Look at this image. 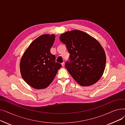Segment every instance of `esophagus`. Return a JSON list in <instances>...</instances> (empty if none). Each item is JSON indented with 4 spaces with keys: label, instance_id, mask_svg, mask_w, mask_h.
I'll return each mask as SVG.
<instances>
[{
    "label": "esophagus",
    "instance_id": "1",
    "mask_svg": "<svg viewBox=\"0 0 125 125\" xmlns=\"http://www.w3.org/2000/svg\"><path fill=\"white\" fill-rule=\"evenodd\" d=\"M61 65H62V66L63 67H64V66H65V63H64V62L62 63H61Z\"/></svg>",
    "mask_w": 125,
    "mask_h": 125
}]
</instances>
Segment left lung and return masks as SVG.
I'll list each match as a JSON object with an SVG mask.
<instances>
[{"label": "left lung", "instance_id": "left-lung-1", "mask_svg": "<svg viewBox=\"0 0 125 125\" xmlns=\"http://www.w3.org/2000/svg\"><path fill=\"white\" fill-rule=\"evenodd\" d=\"M70 54L65 67L82 86L93 84L102 76L105 68L106 56L98 42L80 30L66 32L60 36Z\"/></svg>", "mask_w": 125, "mask_h": 125}]
</instances>
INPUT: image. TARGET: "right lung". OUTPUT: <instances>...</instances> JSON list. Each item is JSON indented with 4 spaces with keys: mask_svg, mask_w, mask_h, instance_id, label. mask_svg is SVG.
Segmentation results:
<instances>
[{
    "mask_svg": "<svg viewBox=\"0 0 125 125\" xmlns=\"http://www.w3.org/2000/svg\"><path fill=\"white\" fill-rule=\"evenodd\" d=\"M54 34H43L30 44L21 59L20 71L24 80L36 89L46 88L52 82L62 65L56 62L51 48Z\"/></svg>",
    "mask_w": 125,
    "mask_h": 125,
    "instance_id": "add662e5",
    "label": "right lung"
}]
</instances>
